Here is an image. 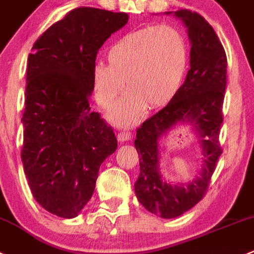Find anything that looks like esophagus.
Masks as SVG:
<instances>
[{
  "label": "esophagus",
  "mask_w": 254,
  "mask_h": 254,
  "mask_svg": "<svg viewBox=\"0 0 254 254\" xmlns=\"http://www.w3.org/2000/svg\"><path fill=\"white\" fill-rule=\"evenodd\" d=\"M131 137H132V133L128 131H121L120 133L117 134L118 142H127L131 139Z\"/></svg>",
  "instance_id": "34e87169"
}]
</instances>
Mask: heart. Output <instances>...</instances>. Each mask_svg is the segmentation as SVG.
I'll return each mask as SVG.
<instances>
[{
  "instance_id": "obj_1",
  "label": "heart",
  "mask_w": 254,
  "mask_h": 254,
  "mask_svg": "<svg viewBox=\"0 0 254 254\" xmlns=\"http://www.w3.org/2000/svg\"><path fill=\"white\" fill-rule=\"evenodd\" d=\"M108 64L97 62L92 82L98 105L110 108L126 87L111 118L120 126L139 120L144 108L167 105L180 92L190 66V46L181 30L170 25H149L116 41Z\"/></svg>"
}]
</instances>
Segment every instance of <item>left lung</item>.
Listing matches in <instances>:
<instances>
[{
    "label": "left lung",
    "mask_w": 254,
    "mask_h": 254,
    "mask_svg": "<svg viewBox=\"0 0 254 254\" xmlns=\"http://www.w3.org/2000/svg\"><path fill=\"white\" fill-rule=\"evenodd\" d=\"M175 16L187 27L190 68L180 92L142 123L134 139L139 156V176L134 183L137 199L147 211L162 218H175L190 211L207 192L222 153L218 137L227 84L226 52L212 26L190 9H178ZM181 123L192 126L205 158L204 167L194 180L176 186L166 183L159 172L158 142Z\"/></svg>",
    "instance_id": "1"
}]
</instances>
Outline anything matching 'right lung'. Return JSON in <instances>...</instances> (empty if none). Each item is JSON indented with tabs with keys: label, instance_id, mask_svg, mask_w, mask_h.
<instances>
[{
	"label": "right lung",
	"instance_id": "right-lung-1",
	"mask_svg": "<svg viewBox=\"0 0 254 254\" xmlns=\"http://www.w3.org/2000/svg\"><path fill=\"white\" fill-rule=\"evenodd\" d=\"M127 22L125 12L78 7L46 30L28 56L23 171L36 201L62 218L78 216L102 162L117 148L89 96L97 52Z\"/></svg>",
	"mask_w": 254,
	"mask_h": 254
}]
</instances>
